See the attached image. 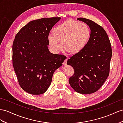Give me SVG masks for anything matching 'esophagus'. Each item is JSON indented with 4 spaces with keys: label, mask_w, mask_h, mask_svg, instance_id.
Here are the masks:
<instances>
[{
    "label": "esophagus",
    "mask_w": 123,
    "mask_h": 123,
    "mask_svg": "<svg viewBox=\"0 0 123 123\" xmlns=\"http://www.w3.org/2000/svg\"><path fill=\"white\" fill-rule=\"evenodd\" d=\"M68 59H67L66 60H65L64 61L63 63V64L64 65H67V61H68Z\"/></svg>",
    "instance_id": "1"
}]
</instances>
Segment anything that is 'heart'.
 <instances>
[{
	"label": "heart",
	"mask_w": 123,
	"mask_h": 123,
	"mask_svg": "<svg viewBox=\"0 0 123 123\" xmlns=\"http://www.w3.org/2000/svg\"><path fill=\"white\" fill-rule=\"evenodd\" d=\"M53 35H49L48 41L50 48L58 53L63 49L71 55H76L85 49L88 43L91 31L85 23L77 21H65L54 28Z\"/></svg>",
	"instance_id": "heart-1"
}]
</instances>
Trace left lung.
<instances>
[{
	"label": "left lung",
	"mask_w": 123,
	"mask_h": 123,
	"mask_svg": "<svg viewBox=\"0 0 123 123\" xmlns=\"http://www.w3.org/2000/svg\"><path fill=\"white\" fill-rule=\"evenodd\" d=\"M89 26L91 36L82 51L73 55L67 61L74 70L69 83L75 92L90 94L98 90L108 78L110 72L112 48L105 30L94 22L80 18Z\"/></svg>",
	"instance_id": "left-lung-1"
}]
</instances>
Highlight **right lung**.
<instances>
[{
	"label": "right lung",
	"instance_id": "obj_1",
	"mask_svg": "<svg viewBox=\"0 0 123 123\" xmlns=\"http://www.w3.org/2000/svg\"><path fill=\"white\" fill-rule=\"evenodd\" d=\"M61 18L30 21L18 31L12 45V63L20 86L31 94L45 93L55 71L67 57L49 51L48 37Z\"/></svg>",
	"mask_w": 123,
	"mask_h": 123
}]
</instances>
